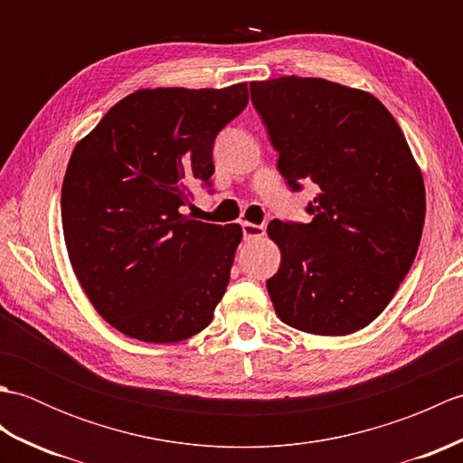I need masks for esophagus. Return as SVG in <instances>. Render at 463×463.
<instances>
[{
  "instance_id": "obj_1",
  "label": "esophagus",
  "mask_w": 463,
  "mask_h": 463,
  "mask_svg": "<svg viewBox=\"0 0 463 463\" xmlns=\"http://www.w3.org/2000/svg\"><path fill=\"white\" fill-rule=\"evenodd\" d=\"M242 226V237L244 241H254V239H262L264 237V226L262 224H254V222H241Z\"/></svg>"
}]
</instances>
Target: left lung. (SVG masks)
<instances>
[{"label": "left lung", "mask_w": 463, "mask_h": 463, "mask_svg": "<svg viewBox=\"0 0 463 463\" xmlns=\"http://www.w3.org/2000/svg\"><path fill=\"white\" fill-rule=\"evenodd\" d=\"M250 99L292 191L314 183L310 222L269 224L267 280L288 326L346 336L378 318L416 259L426 189L406 137L376 97L318 77L252 81Z\"/></svg>", "instance_id": "left-lung-1"}]
</instances>
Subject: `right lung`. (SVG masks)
Here are the masks:
<instances>
[{"instance_id": "obj_1", "label": "right lung", "mask_w": 463, "mask_h": 463, "mask_svg": "<svg viewBox=\"0 0 463 463\" xmlns=\"http://www.w3.org/2000/svg\"><path fill=\"white\" fill-rule=\"evenodd\" d=\"M247 103V83L139 90L75 145L61 186L67 254L95 310L127 336L171 344L211 324L242 229L184 206L193 186H211L216 135Z\"/></svg>"}]
</instances>
